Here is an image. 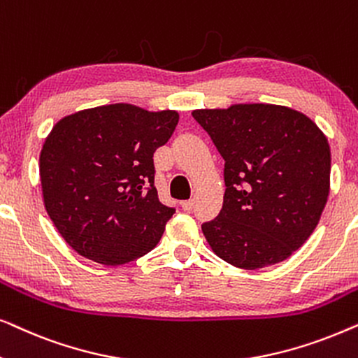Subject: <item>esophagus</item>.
<instances>
[{
    "label": "esophagus",
    "mask_w": 358,
    "mask_h": 358,
    "mask_svg": "<svg viewBox=\"0 0 358 358\" xmlns=\"http://www.w3.org/2000/svg\"><path fill=\"white\" fill-rule=\"evenodd\" d=\"M180 207H182V208L185 210V212H190V210L194 208V200H192V199H190V200H184V202L180 203Z\"/></svg>",
    "instance_id": "1"
}]
</instances>
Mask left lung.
Masks as SVG:
<instances>
[{"label": "left lung", "mask_w": 358, "mask_h": 358, "mask_svg": "<svg viewBox=\"0 0 358 358\" xmlns=\"http://www.w3.org/2000/svg\"><path fill=\"white\" fill-rule=\"evenodd\" d=\"M192 117L224 159L223 207L202 224L213 252L256 271L285 261L315 231L329 195L331 150L290 107L236 104Z\"/></svg>", "instance_id": "8db88e82"}]
</instances>
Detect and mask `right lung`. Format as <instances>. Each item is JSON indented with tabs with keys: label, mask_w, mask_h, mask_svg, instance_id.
<instances>
[{
	"label": "right lung",
	"mask_w": 358,
	"mask_h": 358,
	"mask_svg": "<svg viewBox=\"0 0 358 358\" xmlns=\"http://www.w3.org/2000/svg\"><path fill=\"white\" fill-rule=\"evenodd\" d=\"M176 110L110 104L63 117L41 151L47 213L83 257L122 266L150 252L176 208L159 202L155 151L171 138Z\"/></svg>",
	"instance_id": "right-lung-1"
}]
</instances>
